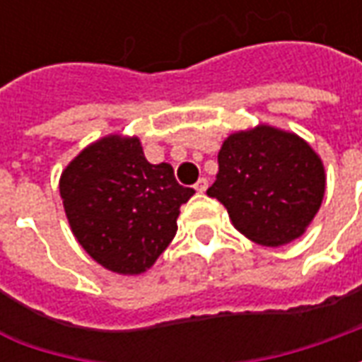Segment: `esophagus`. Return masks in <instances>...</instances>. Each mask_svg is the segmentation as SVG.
<instances>
[{
  "instance_id": "obj_1",
  "label": "esophagus",
  "mask_w": 362,
  "mask_h": 362,
  "mask_svg": "<svg viewBox=\"0 0 362 362\" xmlns=\"http://www.w3.org/2000/svg\"><path fill=\"white\" fill-rule=\"evenodd\" d=\"M194 188H196L197 194H204L205 189H207V178H199V180L196 182V186H194Z\"/></svg>"
}]
</instances>
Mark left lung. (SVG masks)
I'll return each instance as SVG.
<instances>
[{
	"instance_id": "left-lung-1",
	"label": "left lung",
	"mask_w": 362,
	"mask_h": 362,
	"mask_svg": "<svg viewBox=\"0 0 362 362\" xmlns=\"http://www.w3.org/2000/svg\"><path fill=\"white\" fill-rule=\"evenodd\" d=\"M217 160V180L207 196L219 199L233 225L254 243H291L318 213L324 165L295 134L269 126L238 132L223 143Z\"/></svg>"
}]
</instances>
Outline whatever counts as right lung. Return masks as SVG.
Segmentation results:
<instances>
[{"instance_id": "right-lung-1", "label": "right lung", "mask_w": 362, "mask_h": 362, "mask_svg": "<svg viewBox=\"0 0 362 362\" xmlns=\"http://www.w3.org/2000/svg\"><path fill=\"white\" fill-rule=\"evenodd\" d=\"M59 194L75 238L114 273L149 269L176 235L180 205L196 192L173 166L151 165L137 137H104L69 163Z\"/></svg>"}]
</instances>
